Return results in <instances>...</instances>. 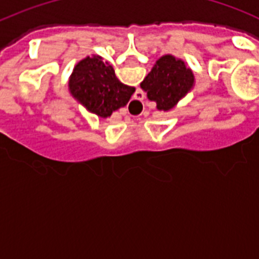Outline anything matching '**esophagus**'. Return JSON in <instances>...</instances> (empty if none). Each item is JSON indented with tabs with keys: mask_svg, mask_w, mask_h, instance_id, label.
I'll list each match as a JSON object with an SVG mask.
<instances>
[{
	"mask_svg": "<svg viewBox=\"0 0 259 259\" xmlns=\"http://www.w3.org/2000/svg\"><path fill=\"white\" fill-rule=\"evenodd\" d=\"M136 93H139V96H136V98H135V100H132V109H135V110L140 109V107L144 106L143 100H144V97H145V96H144V92H141V91H137Z\"/></svg>",
	"mask_w": 259,
	"mask_h": 259,
	"instance_id": "34e87169",
	"label": "esophagus"
}]
</instances>
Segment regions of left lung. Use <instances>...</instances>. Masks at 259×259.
Returning <instances> with one entry per match:
<instances>
[{"mask_svg":"<svg viewBox=\"0 0 259 259\" xmlns=\"http://www.w3.org/2000/svg\"><path fill=\"white\" fill-rule=\"evenodd\" d=\"M193 83V72L184 61L172 56H163L144 79L141 88L150 101L157 104L158 110L168 111L191 91Z\"/></svg>","mask_w":259,"mask_h":259,"instance_id":"8db88e82","label":"left lung"}]
</instances>
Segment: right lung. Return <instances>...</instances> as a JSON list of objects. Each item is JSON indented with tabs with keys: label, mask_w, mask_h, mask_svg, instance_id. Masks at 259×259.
Wrapping results in <instances>:
<instances>
[{
	"label": "right lung",
	"mask_w": 259,
	"mask_h": 259,
	"mask_svg": "<svg viewBox=\"0 0 259 259\" xmlns=\"http://www.w3.org/2000/svg\"><path fill=\"white\" fill-rule=\"evenodd\" d=\"M68 87L79 102L102 118L125 106L135 92L134 87L120 83L114 68L96 56L87 57L75 66Z\"/></svg>",
	"instance_id": "add662e5"
}]
</instances>
